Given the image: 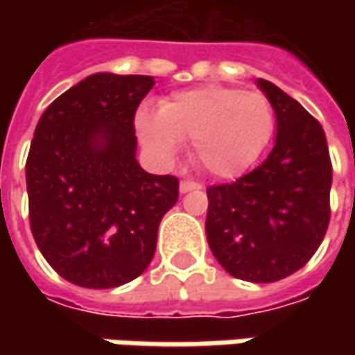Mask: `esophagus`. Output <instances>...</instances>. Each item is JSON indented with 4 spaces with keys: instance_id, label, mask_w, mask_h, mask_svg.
Listing matches in <instances>:
<instances>
[{
    "instance_id": "1",
    "label": "esophagus",
    "mask_w": 355,
    "mask_h": 355,
    "mask_svg": "<svg viewBox=\"0 0 355 355\" xmlns=\"http://www.w3.org/2000/svg\"><path fill=\"white\" fill-rule=\"evenodd\" d=\"M193 189H201V185H199L198 182H191V180H184V182L180 184V191H182V193L193 191Z\"/></svg>"
}]
</instances>
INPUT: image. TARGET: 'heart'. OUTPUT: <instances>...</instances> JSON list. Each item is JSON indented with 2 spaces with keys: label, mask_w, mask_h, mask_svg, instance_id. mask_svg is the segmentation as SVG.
Segmentation results:
<instances>
[{
  "label": "heart",
  "mask_w": 355,
  "mask_h": 355,
  "mask_svg": "<svg viewBox=\"0 0 355 355\" xmlns=\"http://www.w3.org/2000/svg\"><path fill=\"white\" fill-rule=\"evenodd\" d=\"M136 126L154 156L170 159L180 142H189L199 168L215 178H237L265 152L277 114L261 92L207 85L171 94L159 103L157 116L140 112Z\"/></svg>",
  "instance_id": "1"
}]
</instances>
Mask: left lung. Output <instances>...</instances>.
Returning a JSON list of instances; mask_svg holds the SVG:
<instances>
[{"label": "left lung", "instance_id": "left-lung-1", "mask_svg": "<svg viewBox=\"0 0 355 355\" xmlns=\"http://www.w3.org/2000/svg\"><path fill=\"white\" fill-rule=\"evenodd\" d=\"M277 114L266 159L231 184L207 187L205 233L229 275L286 279L306 265L330 223L332 162L320 122L286 92L259 78Z\"/></svg>", "mask_w": 355, "mask_h": 355}]
</instances>
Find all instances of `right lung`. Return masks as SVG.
Here are the masks:
<instances>
[{
  "label": "right lung",
  "instance_id": "add662e5",
  "mask_svg": "<svg viewBox=\"0 0 355 355\" xmlns=\"http://www.w3.org/2000/svg\"><path fill=\"white\" fill-rule=\"evenodd\" d=\"M154 76L96 73L49 104L25 164L29 221L62 279L114 288L154 259L157 227L180 196L175 175L136 162L134 116Z\"/></svg>",
  "mask_w": 355,
  "mask_h": 355
}]
</instances>
